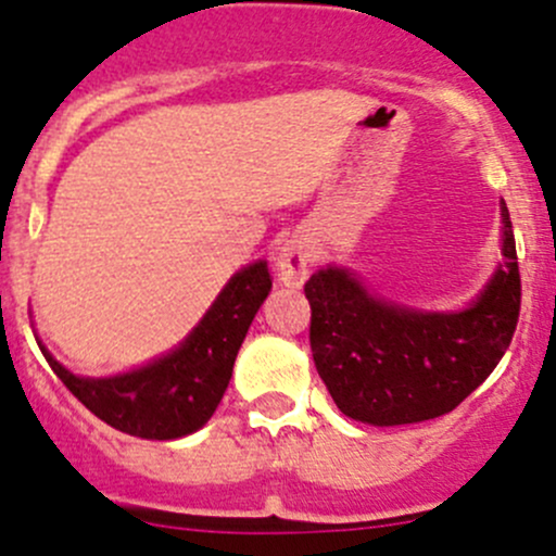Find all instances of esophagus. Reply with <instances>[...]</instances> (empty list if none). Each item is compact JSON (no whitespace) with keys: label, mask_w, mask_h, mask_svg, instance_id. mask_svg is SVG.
<instances>
[{"label":"esophagus","mask_w":556,"mask_h":556,"mask_svg":"<svg viewBox=\"0 0 556 556\" xmlns=\"http://www.w3.org/2000/svg\"><path fill=\"white\" fill-rule=\"evenodd\" d=\"M309 244H306L304 239H290L277 255V277L282 279L285 285H290V288H299V285H304L306 274H309Z\"/></svg>","instance_id":"obj_1"}]
</instances>
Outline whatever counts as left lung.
Masks as SVG:
<instances>
[{
	"label": "left lung",
	"instance_id": "8db88e82",
	"mask_svg": "<svg viewBox=\"0 0 556 556\" xmlns=\"http://www.w3.org/2000/svg\"><path fill=\"white\" fill-rule=\"evenodd\" d=\"M503 263L470 309L419 314L371 299L344 268L312 274L309 344L336 406L371 425H408L457 408L506 355L521 279L503 204Z\"/></svg>",
	"mask_w": 556,
	"mask_h": 556
}]
</instances>
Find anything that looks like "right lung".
I'll return each instance as SVG.
<instances>
[{"mask_svg":"<svg viewBox=\"0 0 556 556\" xmlns=\"http://www.w3.org/2000/svg\"><path fill=\"white\" fill-rule=\"evenodd\" d=\"M268 290L266 261L242 268L179 350L131 374L83 379L48 352L45 357L66 390L102 422L137 439H182L199 430L223 401L239 346Z\"/></svg>","mask_w":556,"mask_h":556,"instance_id":"add662e5","label":"right lung"}]
</instances>
